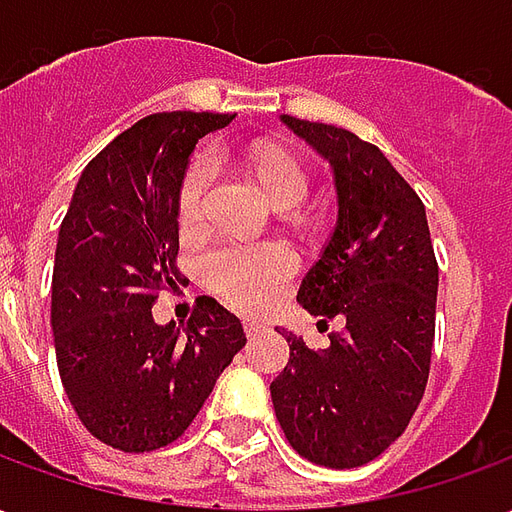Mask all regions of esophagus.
<instances>
[{
    "label": "esophagus",
    "mask_w": 512,
    "mask_h": 512,
    "mask_svg": "<svg viewBox=\"0 0 512 512\" xmlns=\"http://www.w3.org/2000/svg\"><path fill=\"white\" fill-rule=\"evenodd\" d=\"M266 329V323L257 321V318H244V332L246 337H257V334Z\"/></svg>",
    "instance_id": "1"
}]
</instances>
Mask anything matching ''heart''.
I'll return each mask as SVG.
<instances>
[{"instance_id": "obj_1", "label": "heart", "mask_w": 512, "mask_h": 512, "mask_svg": "<svg viewBox=\"0 0 512 512\" xmlns=\"http://www.w3.org/2000/svg\"><path fill=\"white\" fill-rule=\"evenodd\" d=\"M241 169L271 208L290 211L310 191V172L293 150L271 142H252L241 156ZM208 186V161L197 158L178 189V222L183 233H194L202 222V202ZM296 260L285 246H222L202 263V282L219 299L238 310H257L274 299L282 282L293 274Z\"/></svg>"}]
</instances>
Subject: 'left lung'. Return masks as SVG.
Listing matches in <instances>:
<instances>
[{"label":"left lung","instance_id":"left-lung-1","mask_svg":"<svg viewBox=\"0 0 512 512\" xmlns=\"http://www.w3.org/2000/svg\"><path fill=\"white\" fill-rule=\"evenodd\" d=\"M282 123L334 169L337 227L296 299L343 329L323 351L282 332L290 359L271 381V400L299 455L356 469L406 430L425 395L439 266L425 205L376 145L326 123L290 115Z\"/></svg>","mask_w":512,"mask_h":512}]
</instances>
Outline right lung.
<instances>
[{
    "mask_svg": "<svg viewBox=\"0 0 512 512\" xmlns=\"http://www.w3.org/2000/svg\"><path fill=\"white\" fill-rule=\"evenodd\" d=\"M235 115L139 120L84 167L60 224L51 329L65 395L95 439L150 452L180 439L246 345L241 321L200 296L180 329L150 307L178 282V189L197 139Z\"/></svg>",
    "mask_w": 512,
    "mask_h": 512,
    "instance_id": "obj_1",
    "label": "right lung"
}]
</instances>
